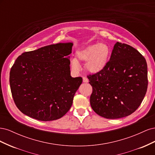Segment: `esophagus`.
Masks as SVG:
<instances>
[{
  "instance_id": "esophagus-1",
  "label": "esophagus",
  "mask_w": 155,
  "mask_h": 155,
  "mask_svg": "<svg viewBox=\"0 0 155 155\" xmlns=\"http://www.w3.org/2000/svg\"><path fill=\"white\" fill-rule=\"evenodd\" d=\"M83 81L84 83H88V78H86V77H83Z\"/></svg>"
}]
</instances>
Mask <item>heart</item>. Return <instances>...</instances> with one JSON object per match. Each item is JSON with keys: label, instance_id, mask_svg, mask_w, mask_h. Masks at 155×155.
I'll return each mask as SVG.
<instances>
[{"label": "heart", "instance_id": "heart-1", "mask_svg": "<svg viewBox=\"0 0 155 155\" xmlns=\"http://www.w3.org/2000/svg\"><path fill=\"white\" fill-rule=\"evenodd\" d=\"M110 54L109 46L105 43L88 45L77 51L76 59H74L71 61L72 67L78 70L80 67L78 62H85V67L87 71L93 74L100 72L107 65Z\"/></svg>", "mask_w": 155, "mask_h": 155}]
</instances>
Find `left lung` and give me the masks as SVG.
<instances>
[{
    "instance_id": "8db88e82",
    "label": "left lung",
    "mask_w": 155,
    "mask_h": 155,
    "mask_svg": "<svg viewBox=\"0 0 155 155\" xmlns=\"http://www.w3.org/2000/svg\"><path fill=\"white\" fill-rule=\"evenodd\" d=\"M87 78L93 110L107 119L124 118L138 109L146 94V60L132 46L117 42L106 67Z\"/></svg>"
}]
</instances>
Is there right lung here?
<instances>
[{"label":"right lung","mask_w":155,"mask_h":155,"mask_svg":"<svg viewBox=\"0 0 155 155\" xmlns=\"http://www.w3.org/2000/svg\"><path fill=\"white\" fill-rule=\"evenodd\" d=\"M72 43H58L26 51L18 56L10 73L14 102L23 114L41 121H52L70 110L82 83L70 76Z\"/></svg>","instance_id":"right-lung-1"}]
</instances>
